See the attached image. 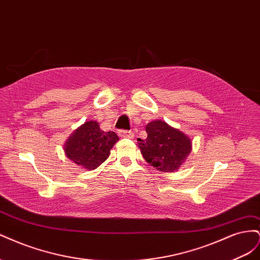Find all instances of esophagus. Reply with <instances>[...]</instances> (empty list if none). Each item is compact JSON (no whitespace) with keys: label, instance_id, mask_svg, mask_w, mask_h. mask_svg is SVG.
<instances>
[{"label":"esophagus","instance_id":"1","mask_svg":"<svg viewBox=\"0 0 260 260\" xmlns=\"http://www.w3.org/2000/svg\"><path fill=\"white\" fill-rule=\"evenodd\" d=\"M119 136L121 138H133V132L132 131H127V130H120L119 131Z\"/></svg>","mask_w":260,"mask_h":260}]
</instances>
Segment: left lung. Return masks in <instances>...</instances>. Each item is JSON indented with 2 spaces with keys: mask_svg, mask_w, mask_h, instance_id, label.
Listing matches in <instances>:
<instances>
[{
  "mask_svg": "<svg viewBox=\"0 0 260 260\" xmlns=\"http://www.w3.org/2000/svg\"><path fill=\"white\" fill-rule=\"evenodd\" d=\"M145 141L138 139L144 159L162 172H172L182 165L192 151L191 139L162 120L148 122Z\"/></svg>",
  "mask_w": 260,
  "mask_h": 260,
  "instance_id": "1",
  "label": "left lung"
}]
</instances>
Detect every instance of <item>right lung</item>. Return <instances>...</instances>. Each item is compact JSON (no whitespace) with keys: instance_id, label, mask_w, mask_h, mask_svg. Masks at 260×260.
I'll list each match as a JSON object with an SVG mask.
<instances>
[{"instance_id":"obj_1","label":"right lung","mask_w":260,"mask_h":260,"mask_svg":"<svg viewBox=\"0 0 260 260\" xmlns=\"http://www.w3.org/2000/svg\"><path fill=\"white\" fill-rule=\"evenodd\" d=\"M118 140L115 132L101 130L99 122L86 121L68 138L64 151L78 166L93 170L107 159Z\"/></svg>"}]
</instances>
